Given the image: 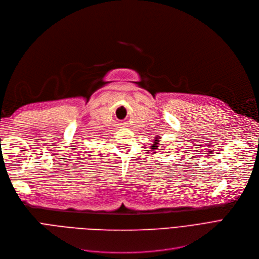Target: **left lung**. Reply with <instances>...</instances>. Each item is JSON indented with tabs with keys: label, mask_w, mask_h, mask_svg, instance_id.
<instances>
[{
	"label": "left lung",
	"mask_w": 259,
	"mask_h": 259,
	"mask_svg": "<svg viewBox=\"0 0 259 259\" xmlns=\"http://www.w3.org/2000/svg\"><path fill=\"white\" fill-rule=\"evenodd\" d=\"M156 139H157V138H156ZM158 142H159L158 140H155V143H154V146H153L154 149H156V147H157V145H158Z\"/></svg>",
	"instance_id": "8db88e82"
}]
</instances>
